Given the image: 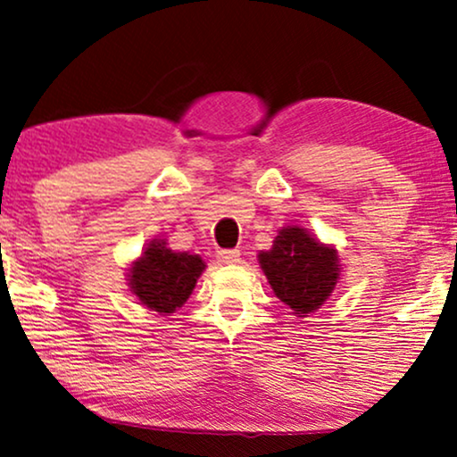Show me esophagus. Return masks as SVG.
<instances>
[{
  "label": "esophagus",
  "instance_id": "obj_1",
  "mask_svg": "<svg viewBox=\"0 0 457 457\" xmlns=\"http://www.w3.org/2000/svg\"><path fill=\"white\" fill-rule=\"evenodd\" d=\"M217 261L223 265H234L240 261V251H219Z\"/></svg>",
  "mask_w": 457,
  "mask_h": 457
}]
</instances>
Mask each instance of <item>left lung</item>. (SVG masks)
<instances>
[{
  "mask_svg": "<svg viewBox=\"0 0 457 457\" xmlns=\"http://www.w3.org/2000/svg\"><path fill=\"white\" fill-rule=\"evenodd\" d=\"M257 261L273 295L296 318H309V313L318 312L330 299L345 271L338 248L321 242L301 225L279 228L270 251H259Z\"/></svg>",
  "mask_w": 457,
  "mask_h": 457,
  "instance_id": "obj_1",
  "label": "left lung"
}]
</instances>
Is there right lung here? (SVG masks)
Wrapping results in <instances>:
<instances>
[{"instance_id":"add662e5","label":"right lung","mask_w":457,"mask_h":457,"mask_svg":"<svg viewBox=\"0 0 457 457\" xmlns=\"http://www.w3.org/2000/svg\"><path fill=\"white\" fill-rule=\"evenodd\" d=\"M206 270L200 254L173 251L167 238H154L127 267L131 295L150 312L171 315L184 307Z\"/></svg>"}]
</instances>
